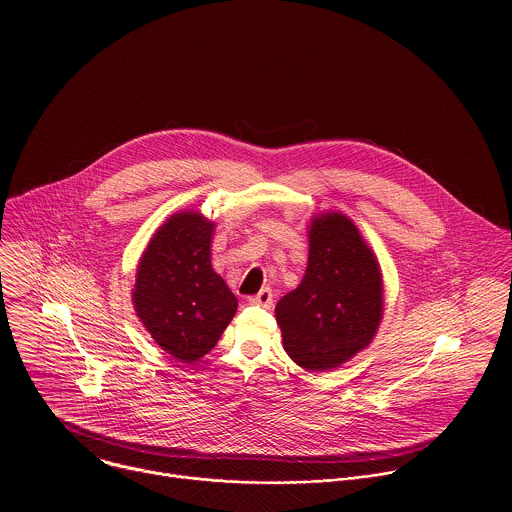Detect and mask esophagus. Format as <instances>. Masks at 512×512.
I'll list each match as a JSON object with an SVG mask.
<instances>
[{"label":"esophagus","mask_w":512,"mask_h":512,"mask_svg":"<svg viewBox=\"0 0 512 512\" xmlns=\"http://www.w3.org/2000/svg\"><path fill=\"white\" fill-rule=\"evenodd\" d=\"M249 302L251 304H255V306H263V308H271V304H273V290L267 286V288H261L255 296H251L249 298Z\"/></svg>","instance_id":"obj_1"}]
</instances>
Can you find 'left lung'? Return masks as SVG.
I'll use <instances>...</instances> for the list:
<instances>
[{
    "mask_svg": "<svg viewBox=\"0 0 512 512\" xmlns=\"http://www.w3.org/2000/svg\"><path fill=\"white\" fill-rule=\"evenodd\" d=\"M284 351L308 371H326L373 340L383 316V283L375 255L341 214L312 220L302 283L277 308Z\"/></svg>",
    "mask_w": 512,
    "mask_h": 512,
    "instance_id": "1",
    "label": "left lung"
}]
</instances>
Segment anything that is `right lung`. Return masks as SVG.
Instances as JSON below:
<instances>
[{"label":"right lung","mask_w":512,"mask_h":512,"mask_svg":"<svg viewBox=\"0 0 512 512\" xmlns=\"http://www.w3.org/2000/svg\"><path fill=\"white\" fill-rule=\"evenodd\" d=\"M214 224L180 212L155 233L137 269V316L165 351L182 363L204 357L222 338L237 298L212 269Z\"/></svg>","instance_id":"obj_1"}]
</instances>
